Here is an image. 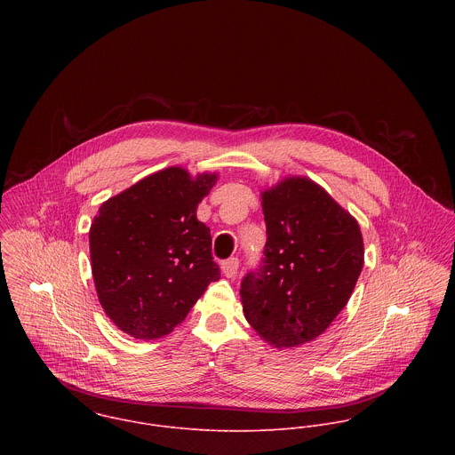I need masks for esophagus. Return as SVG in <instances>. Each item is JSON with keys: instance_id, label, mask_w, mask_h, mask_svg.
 I'll return each mask as SVG.
<instances>
[{"instance_id": "1", "label": "esophagus", "mask_w": 455, "mask_h": 455, "mask_svg": "<svg viewBox=\"0 0 455 455\" xmlns=\"http://www.w3.org/2000/svg\"><path fill=\"white\" fill-rule=\"evenodd\" d=\"M238 267H240V260L236 259V258L224 260V262L220 264V269H222L224 276H228V278H233V276L238 273Z\"/></svg>"}]
</instances>
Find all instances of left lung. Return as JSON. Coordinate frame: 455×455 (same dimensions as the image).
Here are the masks:
<instances>
[{"instance_id":"1","label":"left lung","mask_w":455,"mask_h":455,"mask_svg":"<svg viewBox=\"0 0 455 455\" xmlns=\"http://www.w3.org/2000/svg\"><path fill=\"white\" fill-rule=\"evenodd\" d=\"M264 259L240 289L243 314L264 341L299 347L348 303L364 264L357 220L319 184L287 177L260 193Z\"/></svg>"}]
</instances>
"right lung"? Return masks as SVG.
Returning <instances> with one entry per match:
<instances>
[{
	"label": "right lung",
	"instance_id": "add662e5",
	"mask_svg": "<svg viewBox=\"0 0 455 455\" xmlns=\"http://www.w3.org/2000/svg\"><path fill=\"white\" fill-rule=\"evenodd\" d=\"M215 182L217 173L170 166L100 206L89 229L92 278L108 319L132 338L170 334L220 278L210 228L196 217Z\"/></svg>",
	"mask_w": 455,
	"mask_h": 455
}]
</instances>
